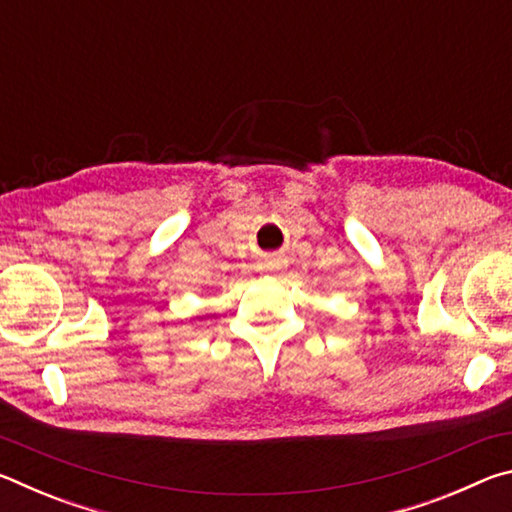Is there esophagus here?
Instances as JSON below:
<instances>
[{"label": "esophagus", "mask_w": 512, "mask_h": 512, "mask_svg": "<svg viewBox=\"0 0 512 512\" xmlns=\"http://www.w3.org/2000/svg\"><path fill=\"white\" fill-rule=\"evenodd\" d=\"M257 268L262 273H277V271H282V268H287V259H282V257H275V255H268V257H264L262 262L257 264Z\"/></svg>", "instance_id": "esophagus-1"}]
</instances>
